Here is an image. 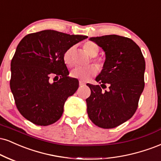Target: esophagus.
<instances>
[{
  "label": "esophagus",
  "instance_id": "1",
  "mask_svg": "<svg viewBox=\"0 0 161 161\" xmlns=\"http://www.w3.org/2000/svg\"><path fill=\"white\" fill-rule=\"evenodd\" d=\"M85 85H86V82H82V81H79V86H85Z\"/></svg>",
  "mask_w": 161,
  "mask_h": 161
}]
</instances>
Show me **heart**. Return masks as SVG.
I'll use <instances>...</instances> for the list:
<instances>
[{
    "mask_svg": "<svg viewBox=\"0 0 161 161\" xmlns=\"http://www.w3.org/2000/svg\"><path fill=\"white\" fill-rule=\"evenodd\" d=\"M83 49L91 57H92V60L93 63L97 68L102 69L104 64V60L101 58L96 57L99 53V47L97 45H96L94 42L88 41L83 45ZM73 52H74V47H70L64 53L63 61L66 66L68 67H72L74 65ZM96 67L94 65L91 64L86 67H76L71 71L70 75L74 79H77L82 82H87L92 76L96 75L97 69Z\"/></svg>",
    "mask_w": 161,
    "mask_h": 161,
    "instance_id": "heart-1",
    "label": "heart"
}]
</instances>
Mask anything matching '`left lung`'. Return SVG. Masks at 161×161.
<instances>
[{"label": "left lung", "mask_w": 161, "mask_h": 161, "mask_svg": "<svg viewBox=\"0 0 161 161\" xmlns=\"http://www.w3.org/2000/svg\"><path fill=\"white\" fill-rule=\"evenodd\" d=\"M89 40L103 49L106 60L96 78L101 85L87 84L91 89L86 99L87 112L95 125L114 128L136 111L145 86L146 62L140 48L130 38L112 34ZM106 86L108 89L103 91Z\"/></svg>", "instance_id": "1"}]
</instances>
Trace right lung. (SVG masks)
I'll return each instance as SVG.
<instances>
[{
	"label": "right lung",
	"mask_w": 161,
	"mask_h": 161,
	"mask_svg": "<svg viewBox=\"0 0 161 161\" xmlns=\"http://www.w3.org/2000/svg\"><path fill=\"white\" fill-rule=\"evenodd\" d=\"M86 38L46 30L29 34L21 40L11 61L9 86L23 117L40 126L60 119L65 101L79 88L78 79L68 76L64 53ZM55 78L59 79L56 82Z\"/></svg>",
	"instance_id": "obj_1"
}]
</instances>
